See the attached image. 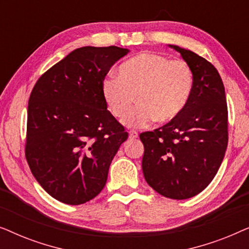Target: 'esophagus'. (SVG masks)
<instances>
[{
	"label": "esophagus",
	"mask_w": 249,
	"mask_h": 249,
	"mask_svg": "<svg viewBox=\"0 0 249 249\" xmlns=\"http://www.w3.org/2000/svg\"><path fill=\"white\" fill-rule=\"evenodd\" d=\"M137 137H138V134H137V132L134 131V130H132V131H129V138H130V139H136Z\"/></svg>",
	"instance_id": "esophagus-1"
}]
</instances>
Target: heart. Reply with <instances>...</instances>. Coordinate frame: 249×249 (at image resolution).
Wrapping results in <instances>:
<instances>
[{
    "label": "heart",
    "instance_id": "b5f03b06",
    "mask_svg": "<svg viewBox=\"0 0 249 249\" xmlns=\"http://www.w3.org/2000/svg\"><path fill=\"white\" fill-rule=\"evenodd\" d=\"M193 87V71L185 61L142 52L120 64L118 77L102 81V96L117 119L129 113L136 96L138 107L128 115L125 124L142 128L155 119L169 122L178 118L188 104Z\"/></svg>",
    "mask_w": 249,
    "mask_h": 249
}]
</instances>
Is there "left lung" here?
<instances>
[{
	"instance_id": "8db88e82",
	"label": "left lung",
	"mask_w": 249,
	"mask_h": 249,
	"mask_svg": "<svg viewBox=\"0 0 249 249\" xmlns=\"http://www.w3.org/2000/svg\"><path fill=\"white\" fill-rule=\"evenodd\" d=\"M193 71L194 87L182 113L154 131L139 135L144 144L142 173L155 192L187 199L215 177L228 145V108L219 72L204 57L177 45Z\"/></svg>"
}]
</instances>
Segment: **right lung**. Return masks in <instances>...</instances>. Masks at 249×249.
Wrapping results in <instances>:
<instances>
[{
  "mask_svg": "<svg viewBox=\"0 0 249 249\" xmlns=\"http://www.w3.org/2000/svg\"><path fill=\"white\" fill-rule=\"evenodd\" d=\"M130 52L84 46L37 80L28 102L26 159L47 194L79 205L104 188L108 168L128 132L107 110L102 81Z\"/></svg>",
  "mask_w": 249,
  "mask_h": 249,
  "instance_id": "add662e5",
  "label": "right lung"
}]
</instances>
